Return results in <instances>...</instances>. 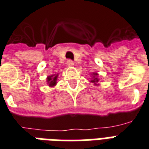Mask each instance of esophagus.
I'll list each match as a JSON object with an SVG mask.
<instances>
[{
  "label": "esophagus",
  "instance_id": "obj_1",
  "mask_svg": "<svg viewBox=\"0 0 149 149\" xmlns=\"http://www.w3.org/2000/svg\"><path fill=\"white\" fill-rule=\"evenodd\" d=\"M66 63H67V65H68V67H72V66L74 65V62L71 60H68Z\"/></svg>",
  "mask_w": 149,
  "mask_h": 149
}]
</instances>
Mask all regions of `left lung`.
I'll use <instances>...</instances> for the list:
<instances>
[{
  "label": "left lung",
  "mask_w": 149,
  "mask_h": 149,
  "mask_svg": "<svg viewBox=\"0 0 149 149\" xmlns=\"http://www.w3.org/2000/svg\"><path fill=\"white\" fill-rule=\"evenodd\" d=\"M92 83H93L94 85L97 86L98 85V81H99V79L97 77V73H93V78H92L91 81H90Z\"/></svg>",
  "instance_id": "obj_1"
}]
</instances>
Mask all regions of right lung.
I'll use <instances>...</instances> for the list:
<instances>
[{"instance_id":"obj_1","label":"right lung","mask_w":149,"mask_h":149,"mask_svg":"<svg viewBox=\"0 0 149 149\" xmlns=\"http://www.w3.org/2000/svg\"><path fill=\"white\" fill-rule=\"evenodd\" d=\"M57 77H58V74H52V75L48 76L47 77V82H48V85L50 87H53L56 85V82H57Z\"/></svg>"}]
</instances>
